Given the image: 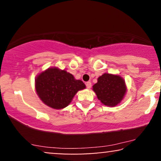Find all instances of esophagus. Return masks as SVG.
<instances>
[{
	"instance_id": "obj_1",
	"label": "esophagus",
	"mask_w": 161,
	"mask_h": 161,
	"mask_svg": "<svg viewBox=\"0 0 161 161\" xmlns=\"http://www.w3.org/2000/svg\"><path fill=\"white\" fill-rule=\"evenodd\" d=\"M86 88H88V89H90V88H91V87H92L91 82H87L86 83Z\"/></svg>"
}]
</instances>
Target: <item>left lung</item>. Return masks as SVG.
I'll use <instances>...</instances> for the list:
<instances>
[{"mask_svg": "<svg viewBox=\"0 0 161 161\" xmlns=\"http://www.w3.org/2000/svg\"><path fill=\"white\" fill-rule=\"evenodd\" d=\"M97 98L107 106H116L124 97L126 88L125 81L119 75L104 73L93 86Z\"/></svg>", "mask_w": 161, "mask_h": 161, "instance_id": "obj_1", "label": "left lung"}]
</instances>
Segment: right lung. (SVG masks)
Here are the masks:
<instances>
[{"label":"right lung","instance_id":"right-lung-1","mask_svg":"<svg viewBox=\"0 0 161 161\" xmlns=\"http://www.w3.org/2000/svg\"><path fill=\"white\" fill-rule=\"evenodd\" d=\"M86 85L65 70L51 68L38 75L36 79L37 94L44 103L53 109H62L69 104L79 90Z\"/></svg>","mask_w":161,"mask_h":161}]
</instances>
